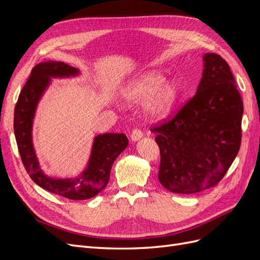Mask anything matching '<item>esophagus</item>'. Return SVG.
<instances>
[{"mask_svg": "<svg viewBox=\"0 0 260 260\" xmlns=\"http://www.w3.org/2000/svg\"><path fill=\"white\" fill-rule=\"evenodd\" d=\"M131 140L132 141H138V140H140L141 138L143 137V133H142V131H141L140 129H133L132 130V132H131Z\"/></svg>", "mask_w": 260, "mask_h": 260, "instance_id": "obj_1", "label": "esophagus"}]
</instances>
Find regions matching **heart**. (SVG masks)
<instances>
[{"mask_svg":"<svg viewBox=\"0 0 260 260\" xmlns=\"http://www.w3.org/2000/svg\"><path fill=\"white\" fill-rule=\"evenodd\" d=\"M179 88L174 81H164V77L158 73H146L133 81L123 91V98L127 103H146L145 114L152 120H158L166 117L178 96Z\"/></svg>","mask_w":260,"mask_h":260,"instance_id":"b5f03b06","label":"heart"}]
</instances>
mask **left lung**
Here are the masks:
<instances>
[{"instance_id":"8db88e82","label":"left lung","mask_w":260,"mask_h":260,"mask_svg":"<svg viewBox=\"0 0 260 260\" xmlns=\"http://www.w3.org/2000/svg\"><path fill=\"white\" fill-rule=\"evenodd\" d=\"M203 59L195 95L151 128L160 151L159 182L179 194L216 186L241 146L243 102L231 69L218 54L206 53Z\"/></svg>"}]
</instances>
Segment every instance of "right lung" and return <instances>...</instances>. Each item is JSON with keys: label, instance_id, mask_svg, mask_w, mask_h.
I'll return each instance as SVG.
<instances>
[{"label": "right lung", "instance_id": "right-lung-1", "mask_svg": "<svg viewBox=\"0 0 260 260\" xmlns=\"http://www.w3.org/2000/svg\"><path fill=\"white\" fill-rule=\"evenodd\" d=\"M78 69L62 61H41L36 65L18 96L14 113V132L28 175L44 190L68 200H88L107 185L115 159L128 146L124 133H105L94 139L88 168L75 179H53L45 176L39 166L31 139L36 107L51 77L78 75Z\"/></svg>", "mask_w": 260, "mask_h": 260}]
</instances>
